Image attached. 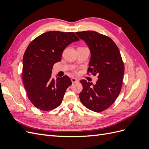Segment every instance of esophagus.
Segmentation results:
<instances>
[{
	"instance_id": "esophagus-1",
	"label": "esophagus",
	"mask_w": 149,
	"mask_h": 149,
	"mask_svg": "<svg viewBox=\"0 0 149 149\" xmlns=\"http://www.w3.org/2000/svg\"><path fill=\"white\" fill-rule=\"evenodd\" d=\"M78 81V80L77 79H76V78H71V82L73 83L77 82Z\"/></svg>"
}]
</instances>
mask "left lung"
Returning a JSON list of instances; mask_svg holds the SVG:
<instances>
[{"mask_svg":"<svg viewBox=\"0 0 149 149\" xmlns=\"http://www.w3.org/2000/svg\"><path fill=\"white\" fill-rule=\"evenodd\" d=\"M91 51L88 74L97 75L96 84L82 79L79 99L88 109L100 112L109 108L120 92L124 65L118 47L111 38L94 31L76 32ZM93 86H92V85Z\"/></svg>","mask_w":149,"mask_h":149,"instance_id":"obj_1","label":"left lung"}]
</instances>
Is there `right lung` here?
Wrapping results in <instances>:
<instances>
[{
	"mask_svg": "<svg viewBox=\"0 0 149 149\" xmlns=\"http://www.w3.org/2000/svg\"><path fill=\"white\" fill-rule=\"evenodd\" d=\"M79 40L74 32L50 31L35 38L26 48L22 79L29 99L38 109L50 111L61 104L72 83L66 75L52 79V68L61 61L65 48Z\"/></svg>",
	"mask_w": 149,
	"mask_h": 149,
	"instance_id": "1",
	"label": "right lung"
}]
</instances>
